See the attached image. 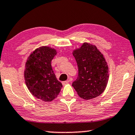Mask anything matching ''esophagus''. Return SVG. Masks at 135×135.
Wrapping results in <instances>:
<instances>
[{
  "instance_id": "obj_1",
  "label": "esophagus",
  "mask_w": 135,
  "mask_h": 135,
  "mask_svg": "<svg viewBox=\"0 0 135 135\" xmlns=\"http://www.w3.org/2000/svg\"><path fill=\"white\" fill-rule=\"evenodd\" d=\"M69 80H67V81H62V85H66V84H68V83H69Z\"/></svg>"
}]
</instances>
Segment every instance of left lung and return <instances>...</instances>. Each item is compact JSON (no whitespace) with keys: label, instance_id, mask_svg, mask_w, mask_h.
Masks as SVG:
<instances>
[{"label":"left lung","instance_id":"obj_1","mask_svg":"<svg viewBox=\"0 0 135 135\" xmlns=\"http://www.w3.org/2000/svg\"><path fill=\"white\" fill-rule=\"evenodd\" d=\"M78 67V76L72 83L81 98L90 100L101 95L108 81V67L105 58L95 46L84 43L73 51Z\"/></svg>","mask_w":135,"mask_h":135}]
</instances>
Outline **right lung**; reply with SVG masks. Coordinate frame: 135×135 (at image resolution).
<instances>
[{
	"mask_svg": "<svg viewBox=\"0 0 135 135\" xmlns=\"http://www.w3.org/2000/svg\"><path fill=\"white\" fill-rule=\"evenodd\" d=\"M56 54V50L52 48L39 47L32 53L25 64L24 77L27 88L34 97L44 102L55 99L63 86L51 65Z\"/></svg>",
	"mask_w": 135,
	"mask_h": 135,
	"instance_id": "add662e5",
	"label": "right lung"
}]
</instances>
